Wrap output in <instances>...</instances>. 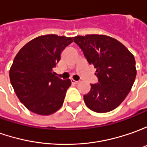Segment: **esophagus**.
Returning <instances> with one entry per match:
<instances>
[{
	"label": "esophagus",
	"instance_id": "obj_1",
	"mask_svg": "<svg viewBox=\"0 0 147 147\" xmlns=\"http://www.w3.org/2000/svg\"><path fill=\"white\" fill-rule=\"evenodd\" d=\"M71 83L72 84H78V80H73V79H71Z\"/></svg>",
	"mask_w": 147,
	"mask_h": 147
}]
</instances>
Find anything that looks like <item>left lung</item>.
Masks as SVG:
<instances>
[{"instance_id": "8db88e82", "label": "left lung", "mask_w": 147, "mask_h": 147, "mask_svg": "<svg viewBox=\"0 0 147 147\" xmlns=\"http://www.w3.org/2000/svg\"><path fill=\"white\" fill-rule=\"evenodd\" d=\"M89 64L96 68L97 84H91L84 101L90 110L108 112L119 107L133 87L137 75L134 56L117 40L105 35L73 37Z\"/></svg>"}]
</instances>
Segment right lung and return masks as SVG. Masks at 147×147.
<instances>
[{
    "label": "right lung",
    "instance_id": "add662e5",
    "mask_svg": "<svg viewBox=\"0 0 147 147\" xmlns=\"http://www.w3.org/2000/svg\"><path fill=\"white\" fill-rule=\"evenodd\" d=\"M71 42V37L40 36L26 44L13 59L10 83L19 101L33 113L49 115L63 106L71 83L56 76L53 68Z\"/></svg>",
    "mask_w": 147,
    "mask_h": 147
}]
</instances>
